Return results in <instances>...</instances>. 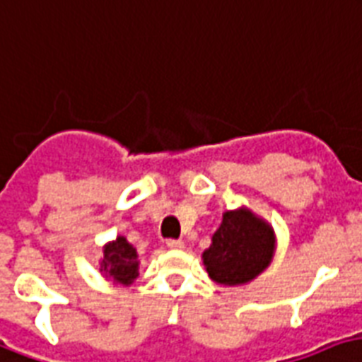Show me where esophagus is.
I'll use <instances>...</instances> for the list:
<instances>
[{
    "label": "esophagus",
    "instance_id": "esophagus-1",
    "mask_svg": "<svg viewBox=\"0 0 362 362\" xmlns=\"http://www.w3.org/2000/svg\"><path fill=\"white\" fill-rule=\"evenodd\" d=\"M165 246H168L170 250H183L185 243L183 240H168V243H165Z\"/></svg>",
    "mask_w": 362,
    "mask_h": 362
}]
</instances>
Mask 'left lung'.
I'll list each match as a JSON object with an SVG mask.
<instances>
[{"label":"left lung","instance_id":"1","mask_svg":"<svg viewBox=\"0 0 362 362\" xmlns=\"http://www.w3.org/2000/svg\"><path fill=\"white\" fill-rule=\"evenodd\" d=\"M276 250L274 229L250 208L227 210L219 229L204 250L202 263L221 286H244L271 265Z\"/></svg>","mask_w":362,"mask_h":362}]
</instances>
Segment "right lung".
I'll return each instance as SVG.
<instances>
[{
    "label": "right lung",
    "mask_w": 362,
    "mask_h": 362,
    "mask_svg": "<svg viewBox=\"0 0 362 362\" xmlns=\"http://www.w3.org/2000/svg\"><path fill=\"white\" fill-rule=\"evenodd\" d=\"M99 271L105 279L122 286H129L139 276L137 250L133 248V244L127 243L126 236H116L114 240L103 246Z\"/></svg>",
    "instance_id": "1"
}]
</instances>
